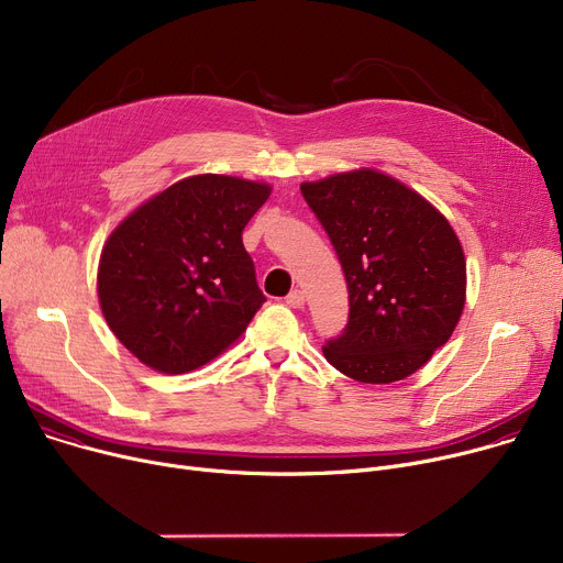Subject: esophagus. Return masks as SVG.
Here are the masks:
<instances>
[{"mask_svg":"<svg viewBox=\"0 0 563 563\" xmlns=\"http://www.w3.org/2000/svg\"><path fill=\"white\" fill-rule=\"evenodd\" d=\"M286 305L290 307V309H301V307H305V292H301V290H290L288 295H286Z\"/></svg>","mask_w":563,"mask_h":563,"instance_id":"1","label":"esophagus"}]
</instances>
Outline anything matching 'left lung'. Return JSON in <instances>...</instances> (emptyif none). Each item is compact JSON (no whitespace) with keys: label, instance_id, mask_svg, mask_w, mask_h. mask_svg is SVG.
<instances>
[{"label":"left lung","instance_id":"1","mask_svg":"<svg viewBox=\"0 0 563 563\" xmlns=\"http://www.w3.org/2000/svg\"><path fill=\"white\" fill-rule=\"evenodd\" d=\"M329 234L350 290V320L324 358L361 383L415 374L451 338L466 290L462 245L417 191L361 168L299 187Z\"/></svg>","mask_w":563,"mask_h":563}]
</instances>
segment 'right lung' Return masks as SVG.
<instances>
[{"label": "right lung", "instance_id": "1", "mask_svg": "<svg viewBox=\"0 0 563 563\" xmlns=\"http://www.w3.org/2000/svg\"><path fill=\"white\" fill-rule=\"evenodd\" d=\"M268 196V185L205 173L170 185L110 234L99 301L128 352L185 374L247 329L266 295L241 234Z\"/></svg>", "mask_w": 563, "mask_h": 563}]
</instances>
